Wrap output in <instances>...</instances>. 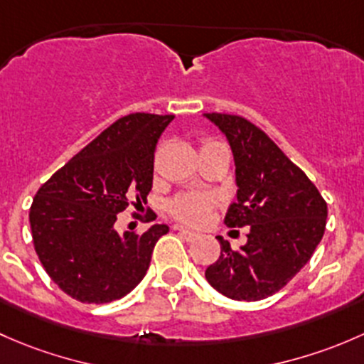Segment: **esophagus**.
<instances>
[{"mask_svg": "<svg viewBox=\"0 0 364 364\" xmlns=\"http://www.w3.org/2000/svg\"><path fill=\"white\" fill-rule=\"evenodd\" d=\"M173 230H177L178 233L183 235V238L189 240V242H193V240H196V237H198V233H194V231L187 230V228H183V226H173Z\"/></svg>", "mask_w": 364, "mask_h": 364, "instance_id": "34e87169", "label": "esophagus"}]
</instances>
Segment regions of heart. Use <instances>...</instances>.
<instances>
[{
  "mask_svg": "<svg viewBox=\"0 0 364 364\" xmlns=\"http://www.w3.org/2000/svg\"><path fill=\"white\" fill-rule=\"evenodd\" d=\"M217 203V196L212 193H183L175 196L168 203V210L173 217L189 224H200Z\"/></svg>",
  "mask_w": 364,
  "mask_h": 364,
  "instance_id": "obj_1",
  "label": "heart"
}]
</instances>
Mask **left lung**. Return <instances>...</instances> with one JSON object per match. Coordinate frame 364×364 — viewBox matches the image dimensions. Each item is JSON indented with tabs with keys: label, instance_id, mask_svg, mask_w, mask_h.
<instances>
[{
	"label": "left lung",
	"instance_id": "obj_1",
	"mask_svg": "<svg viewBox=\"0 0 364 364\" xmlns=\"http://www.w3.org/2000/svg\"><path fill=\"white\" fill-rule=\"evenodd\" d=\"M205 117L226 134L237 166V201L224 223L249 226L240 249L217 237L220 256L205 277L231 299H264L309 263L324 235L328 205L305 171L261 127L240 115L212 112Z\"/></svg>",
	"mask_w": 364,
	"mask_h": 364
}]
</instances>
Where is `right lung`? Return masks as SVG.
<instances>
[{
    "mask_svg": "<svg viewBox=\"0 0 364 364\" xmlns=\"http://www.w3.org/2000/svg\"><path fill=\"white\" fill-rule=\"evenodd\" d=\"M173 117L144 112L121 117L36 193L29 208L33 245L48 277L77 301L121 299L147 273L166 224L144 235H119L114 224L129 205L147 203L157 140Z\"/></svg>",
    "mask_w": 364,
    "mask_h": 364,
    "instance_id": "obj_1",
    "label": "right lung"
}]
</instances>
